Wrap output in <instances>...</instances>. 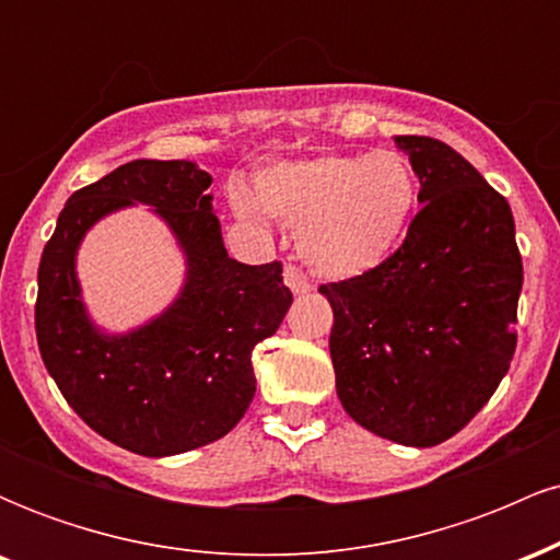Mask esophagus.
Listing matches in <instances>:
<instances>
[{"label":"esophagus","instance_id":"34e87169","mask_svg":"<svg viewBox=\"0 0 560 560\" xmlns=\"http://www.w3.org/2000/svg\"><path fill=\"white\" fill-rule=\"evenodd\" d=\"M284 281L294 294H305V292H311V289H313V281L307 279V273H302L298 266H287L284 268Z\"/></svg>","mask_w":560,"mask_h":560}]
</instances>
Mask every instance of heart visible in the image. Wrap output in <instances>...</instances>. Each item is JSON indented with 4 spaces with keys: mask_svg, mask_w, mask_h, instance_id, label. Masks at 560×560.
Returning <instances> with one entry per match:
<instances>
[{
    "mask_svg": "<svg viewBox=\"0 0 560 560\" xmlns=\"http://www.w3.org/2000/svg\"><path fill=\"white\" fill-rule=\"evenodd\" d=\"M231 202L249 221L268 213L294 226L300 258L318 273L358 276L402 242L419 205V178L395 150L326 152L260 171L255 199L234 191Z\"/></svg>",
    "mask_w": 560,
    "mask_h": 560,
    "instance_id": "obj_1",
    "label": "heart"
}]
</instances>
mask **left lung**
I'll list each match as a JSON object with an SVG mask.
<instances>
[{"label": "left lung", "instance_id": "obj_1", "mask_svg": "<svg viewBox=\"0 0 560 560\" xmlns=\"http://www.w3.org/2000/svg\"><path fill=\"white\" fill-rule=\"evenodd\" d=\"M423 208L376 268L320 284L334 311L337 395L384 440L432 447L458 434L503 382L524 284L511 205L453 147L395 137Z\"/></svg>", "mask_w": 560, "mask_h": 560}]
</instances>
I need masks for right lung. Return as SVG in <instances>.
Listing matches in <instances>:
<instances>
[{
  "label": "right lung",
  "mask_w": 560,
  "mask_h": 560,
  "mask_svg": "<svg viewBox=\"0 0 560 560\" xmlns=\"http://www.w3.org/2000/svg\"><path fill=\"white\" fill-rule=\"evenodd\" d=\"M210 184L189 160L120 165L73 191L38 262L36 339L49 376L96 434L150 458L210 445L242 421L255 397V345L292 305L279 260L229 258ZM137 201L170 223L187 279L150 325L107 335L82 305L74 253L96 220Z\"/></svg>",
  "instance_id": "add662e5"
}]
</instances>
